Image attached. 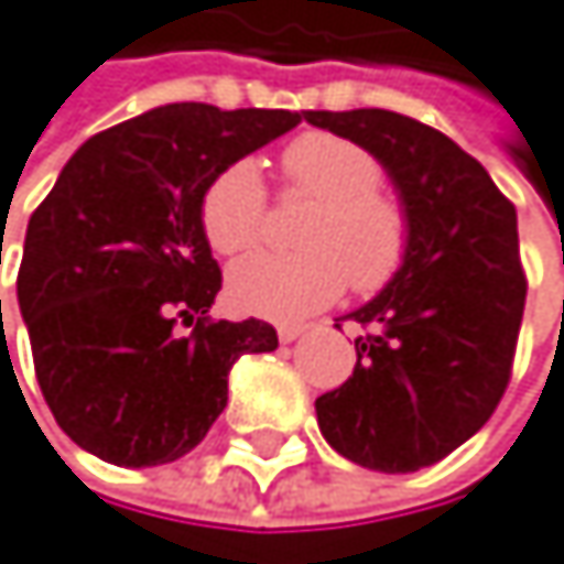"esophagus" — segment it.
<instances>
[{
    "label": "esophagus",
    "mask_w": 564,
    "mask_h": 564,
    "mask_svg": "<svg viewBox=\"0 0 564 564\" xmlns=\"http://www.w3.org/2000/svg\"><path fill=\"white\" fill-rule=\"evenodd\" d=\"M302 333H305V326H295V323H282V326H279V339H282V343H292V339H299Z\"/></svg>",
    "instance_id": "esophagus-1"
}]
</instances>
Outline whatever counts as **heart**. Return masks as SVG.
Returning a JSON list of instances; mask_svg holds the SVG:
<instances>
[{"label":"heart","instance_id":"1","mask_svg":"<svg viewBox=\"0 0 564 564\" xmlns=\"http://www.w3.org/2000/svg\"><path fill=\"white\" fill-rule=\"evenodd\" d=\"M285 187L316 202L295 231L302 251L256 256L228 272V302L245 316L302 319L346 285L387 289L410 256V212L380 187V161L346 137L308 130L285 144ZM265 181L256 161H231L202 194V231L218 256H245L265 235Z\"/></svg>","mask_w":564,"mask_h":564}]
</instances>
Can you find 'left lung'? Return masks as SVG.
I'll return each instance as SVG.
<instances>
[{
  "label": "left lung",
  "instance_id": "obj_1",
  "mask_svg": "<svg viewBox=\"0 0 564 564\" xmlns=\"http://www.w3.org/2000/svg\"><path fill=\"white\" fill-rule=\"evenodd\" d=\"M370 151L410 212L400 275L356 313L352 377L316 400L319 431L346 460L410 474L457 451L501 403L524 313L518 215L451 137L393 110H305ZM339 326V323H336Z\"/></svg>",
  "mask_w": 564,
  "mask_h": 564
}]
</instances>
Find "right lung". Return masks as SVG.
Instances as JSON below:
<instances>
[{"label": "right lung", "mask_w": 564, "mask_h": 564, "mask_svg": "<svg viewBox=\"0 0 564 564\" xmlns=\"http://www.w3.org/2000/svg\"><path fill=\"white\" fill-rule=\"evenodd\" d=\"M299 120L167 104L66 161L25 228L15 295L40 390L73 444L117 467L171 464L225 410L235 359L279 346L262 319L212 323L221 269L202 194Z\"/></svg>", "instance_id": "1"}]
</instances>
